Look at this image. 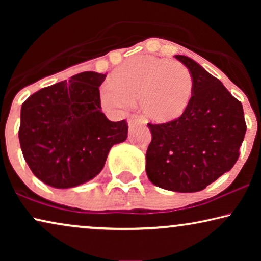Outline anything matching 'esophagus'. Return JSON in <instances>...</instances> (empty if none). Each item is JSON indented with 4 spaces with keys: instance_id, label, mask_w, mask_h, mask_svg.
Segmentation results:
<instances>
[{
    "instance_id": "obj_1",
    "label": "esophagus",
    "mask_w": 261,
    "mask_h": 261,
    "mask_svg": "<svg viewBox=\"0 0 261 261\" xmlns=\"http://www.w3.org/2000/svg\"><path fill=\"white\" fill-rule=\"evenodd\" d=\"M138 121H140V117H139L138 115H130L129 117H128V124L130 126H133L134 123H137Z\"/></svg>"
}]
</instances>
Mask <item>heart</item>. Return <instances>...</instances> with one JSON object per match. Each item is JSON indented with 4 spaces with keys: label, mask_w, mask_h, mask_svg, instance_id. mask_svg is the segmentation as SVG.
Here are the masks:
<instances>
[{
    "label": "heart",
    "mask_w": 261,
    "mask_h": 261,
    "mask_svg": "<svg viewBox=\"0 0 261 261\" xmlns=\"http://www.w3.org/2000/svg\"><path fill=\"white\" fill-rule=\"evenodd\" d=\"M109 85L101 91L103 106L127 110L139 102L142 115L158 123L179 119L194 94L187 67L154 57H137L124 63L110 76Z\"/></svg>",
    "instance_id": "heart-1"
}]
</instances>
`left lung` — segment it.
Instances as JSON below:
<instances>
[{"label":"left lung","mask_w":261,"mask_h":261,"mask_svg":"<svg viewBox=\"0 0 261 261\" xmlns=\"http://www.w3.org/2000/svg\"><path fill=\"white\" fill-rule=\"evenodd\" d=\"M174 57L189 69L194 94L179 119L147 123L146 173L165 190L196 192L234 166L247 127L241 102L216 77L189 57Z\"/></svg>","instance_id":"obj_1"}]
</instances>
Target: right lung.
<instances>
[{"instance_id":"add662e5","label":"right lung","mask_w":261,"mask_h":261,"mask_svg":"<svg viewBox=\"0 0 261 261\" xmlns=\"http://www.w3.org/2000/svg\"><path fill=\"white\" fill-rule=\"evenodd\" d=\"M106 77L85 71L22 103L21 151L42 183L57 189L87 183L101 172L110 148L127 139L126 121L113 122L101 110L98 88Z\"/></svg>"}]
</instances>
